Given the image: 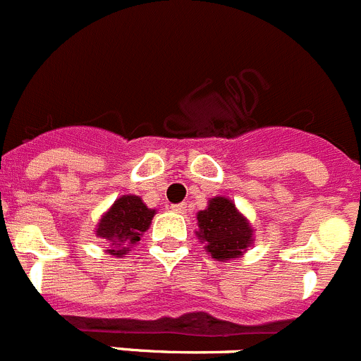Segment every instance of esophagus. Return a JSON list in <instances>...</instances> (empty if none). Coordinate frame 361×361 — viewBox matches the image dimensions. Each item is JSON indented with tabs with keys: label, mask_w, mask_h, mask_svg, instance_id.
<instances>
[{
	"label": "esophagus",
	"mask_w": 361,
	"mask_h": 361,
	"mask_svg": "<svg viewBox=\"0 0 361 361\" xmlns=\"http://www.w3.org/2000/svg\"><path fill=\"white\" fill-rule=\"evenodd\" d=\"M170 209H171V211H173V212H177V214H184V212L188 211L186 204H173Z\"/></svg>",
	"instance_id": "34e87169"
}]
</instances>
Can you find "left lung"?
Masks as SVG:
<instances>
[{
  "instance_id": "left-lung-1",
  "label": "left lung",
  "mask_w": 361,
  "mask_h": 361,
  "mask_svg": "<svg viewBox=\"0 0 361 361\" xmlns=\"http://www.w3.org/2000/svg\"><path fill=\"white\" fill-rule=\"evenodd\" d=\"M198 238L205 241V248L214 259L230 260L243 253L252 243L253 230L238 212L235 205L223 197L209 202L205 211L198 212Z\"/></svg>"
}]
</instances>
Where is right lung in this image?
Listing matches in <instances>:
<instances>
[{"mask_svg": "<svg viewBox=\"0 0 361 361\" xmlns=\"http://www.w3.org/2000/svg\"><path fill=\"white\" fill-rule=\"evenodd\" d=\"M154 218L152 209L147 207L142 198L123 195L113 204L99 223L97 235L109 243L111 255H126L133 245L140 241Z\"/></svg>", "mask_w": 361, "mask_h": 361, "instance_id": "right-lung-1", "label": "right lung"}]
</instances>
